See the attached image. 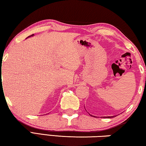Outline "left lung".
<instances>
[{"label":"left lung","mask_w":146,"mask_h":146,"mask_svg":"<svg viewBox=\"0 0 146 146\" xmlns=\"http://www.w3.org/2000/svg\"><path fill=\"white\" fill-rule=\"evenodd\" d=\"M115 117V116H113V117H104V118H105V117H106V118H107V117H108V118H111V117Z\"/></svg>","instance_id":"8db88e82"}]
</instances>
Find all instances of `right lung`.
<instances>
[{
    "label": "right lung",
    "mask_w": 146,
    "mask_h": 146,
    "mask_svg": "<svg viewBox=\"0 0 146 146\" xmlns=\"http://www.w3.org/2000/svg\"><path fill=\"white\" fill-rule=\"evenodd\" d=\"M34 35V34H33V35H30V36H28V37H30V36H33ZM1 75V71H0V75Z\"/></svg>",
    "instance_id": "add662e5"
}]
</instances>
